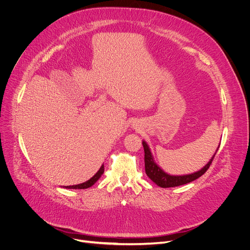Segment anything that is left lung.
I'll list each match as a JSON object with an SVG mask.
<instances>
[{
	"mask_svg": "<svg viewBox=\"0 0 250 250\" xmlns=\"http://www.w3.org/2000/svg\"><path fill=\"white\" fill-rule=\"evenodd\" d=\"M143 146H144V149H145V167H146V173L147 174V176L153 181L155 185H157L158 187L164 188H174V187H178V186H183V185H187L188 183H191V181L195 180L196 178L200 177L202 174L206 173V171L209 168L213 158L216 154V152L214 153V155L211 157V160L209 161V163L204 167L203 168H201L199 171H196L194 173L191 174H188V175H169L167 173H166L160 167H158L152 158L151 152L149 150L148 146L146 145V142H143Z\"/></svg>",
	"mask_w": 250,
	"mask_h": 250,
	"instance_id": "left-lung-1",
	"label": "left lung"
}]
</instances>
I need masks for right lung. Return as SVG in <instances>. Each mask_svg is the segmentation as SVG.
I'll use <instances>...</instances> for the list:
<instances>
[{
    "label": "right lung",
    "instance_id": "1",
    "mask_svg": "<svg viewBox=\"0 0 250 250\" xmlns=\"http://www.w3.org/2000/svg\"><path fill=\"white\" fill-rule=\"evenodd\" d=\"M104 165L101 167V168L99 169V171L92 177L90 179H88L87 181H85V183L83 184H81V185H76V186H67V187H64L65 188H73V189H84V188H90L92 186H94L98 179L102 176V174L104 173Z\"/></svg>",
    "mask_w": 250,
    "mask_h": 250
}]
</instances>
